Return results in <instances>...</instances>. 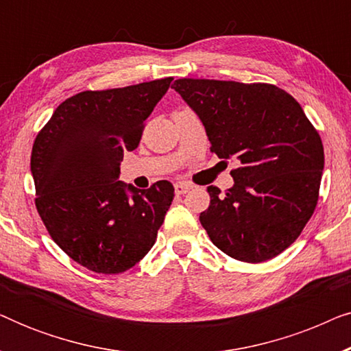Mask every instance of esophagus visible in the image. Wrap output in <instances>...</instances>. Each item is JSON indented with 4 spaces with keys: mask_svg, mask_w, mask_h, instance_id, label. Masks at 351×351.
Instances as JSON below:
<instances>
[{
    "mask_svg": "<svg viewBox=\"0 0 351 351\" xmlns=\"http://www.w3.org/2000/svg\"><path fill=\"white\" fill-rule=\"evenodd\" d=\"M174 189H176V193L177 195H184V193H186V191L191 189V185L184 184V182H179V184L174 185Z\"/></svg>",
    "mask_w": 351,
    "mask_h": 351,
    "instance_id": "1",
    "label": "esophagus"
}]
</instances>
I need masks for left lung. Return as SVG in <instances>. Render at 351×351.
Here are the masks:
<instances>
[{
  "instance_id": "obj_1",
  "label": "left lung",
  "mask_w": 351,
  "mask_h": 351,
  "mask_svg": "<svg viewBox=\"0 0 351 351\" xmlns=\"http://www.w3.org/2000/svg\"><path fill=\"white\" fill-rule=\"evenodd\" d=\"M172 89L198 114L222 160L237 158L234 185L208 186L199 222L227 256L270 261L299 238L318 203L324 148L300 104L278 86L176 80Z\"/></svg>"
}]
</instances>
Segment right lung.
Returning a JSON list of instances; mask_svg holds the SVG:
<instances>
[{
    "mask_svg": "<svg viewBox=\"0 0 351 351\" xmlns=\"http://www.w3.org/2000/svg\"><path fill=\"white\" fill-rule=\"evenodd\" d=\"M171 81L76 94L33 143L38 214L57 246L90 271L117 275L141 262L174 199L167 180L147 190L118 180L124 152L137 148Z\"/></svg>",
    "mask_w": 351,
    "mask_h": 351,
    "instance_id": "1",
    "label": "right lung"
}]
</instances>
